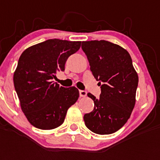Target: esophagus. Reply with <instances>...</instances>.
Listing matches in <instances>:
<instances>
[{"mask_svg":"<svg viewBox=\"0 0 160 160\" xmlns=\"http://www.w3.org/2000/svg\"><path fill=\"white\" fill-rule=\"evenodd\" d=\"M87 95V92L85 90H80V97H85Z\"/></svg>","mask_w":160,"mask_h":160,"instance_id":"obj_1","label":"esophagus"}]
</instances>
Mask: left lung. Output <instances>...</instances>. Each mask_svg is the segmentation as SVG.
Instances as JSON below:
<instances>
[{"label": "left lung", "mask_w": 160, "mask_h": 160, "mask_svg": "<svg viewBox=\"0 0 160 160\" xmlns=\"http://www.w3.org/2000/svg\"><path fill=\"white\" fill-rule=\"evenodd\" d=\"M81 48L94 77L101 85L100 98L87 94L95 107L84 115L85 124L95 134H113L124 126L134 109L138 74L129 52L119 45L106 41H83Z\"/></svg>", "instance_id": "8db88e82"}]
</instances>
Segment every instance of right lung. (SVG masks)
<instances>
[{
  "instance_id": "right-lung-1",
  "label": "right lung",
  "mask_w": 160,
  "mask_h": 160,
  "mask_svg": "<svg viewBox=\"0 0 160 160\" xmlns=\"http://www.w3.org/2000/svg\"><path fill=\"white\" fill-rule=\"evenodd\" d=\"M81 41L51 39L23 51L14 72L15 90L21 110L36 128L53 129L63 124L68 109L77 101L75 86L54 83L59 70H65L68 57L80 48Z\"/></svg>"
}]
</instances>
